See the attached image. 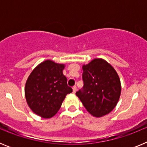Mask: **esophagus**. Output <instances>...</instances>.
<instances>
[{
    "label": "esophagus",
    "instance_id": "34e87169",
    "mask_svg": "<svg viewBox=\"0 0 147 147\" xmlns=\"http://www.w3.org/2000/svg\"><path fill=\"white\" fill-rule=\"evenodd\" d=\"M72 88H73V93H76V86H74Z\"/></svg>",
    "mask_w": 147,
    "mask_h": 147
}]
</instances>
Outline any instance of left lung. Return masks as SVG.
Returning a JSON list of instances; mask_svg holds the SVG:
<instances>
[{"label":"left lung","mask_w":147,"mask_h":147,"mask_svg":"<svg viewBox=\"0 0 147 147\" xmlns=\"http://www.w3.org/2000/svg\"><path fill=\"white\" fill-rule=\"evenodd\" d=\"M82 70L84 86L76 95L95 117L110 113L117 105L121 91L117 72L102 59H93L84 65Z\"/></svg>","instance_id":"1"}]
</instances>
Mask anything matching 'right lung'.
<instances>
[{
	"label": "right lung",
	"mask_w": 147,
	"mask_h": 147,
	"mask_svg": "<svg viewBox=\"0 0 147 147\" xmlns=\"http://www.w3.org/2000/svg\"><path fill=\"white\" fill-rule=\"evenodd\" d=\"M65 65L45 60L32 71L26 83L25 96L28 107L45 119L53 117L66 95L73 91L62 71Z\"/></svg>",
	"instance_id": "1"
}]
</instances>
